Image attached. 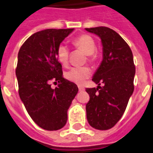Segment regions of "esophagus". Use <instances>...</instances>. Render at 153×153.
I'll use <instances>...</instances> for the list:
<instances>
[{"label":"esophagus","mask_w":153,"mask_h":153,"mask_svg":"<svg viewBox=\"0 0 153 153\" xmlns=\"http://www.w3.org/2000/svg\"><path fill=\"white\" fill-rule=\"evenodd\" d=\"M78 88H79V91H84V87H82V86H79V87H78Z\"/></svg>","instance_id":"34e87169"}]
</instances>
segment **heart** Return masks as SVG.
<instances>
[{
  "label": "heart",
  "instance_id": "1",
  "mask_svg": "<svg viewBox=\"0 0 153 153\" xmlns=\"http://www.w3.org/2000/svg\"><path fill=\"white\" fill-rule=\"evenodd\" d=\"M72 44L76 49H79L85 53L88 62L94 63L98 59V53L96 51V44L91 36L83 34L78 36L72 41ZM70 51L66 45L59 44L56 49V57L58 60L62 64L66 65L69 61ZM91 70L88 66L73 67L66 73V79L77 84H82L87 78L90 77Z\"/></svg>",
  "mask_w": 153,
  "mask_h": 153
}]
</instances>
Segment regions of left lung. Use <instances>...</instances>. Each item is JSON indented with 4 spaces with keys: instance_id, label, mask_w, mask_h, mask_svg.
Segmentation results:
<instances>
[{
    "instance_id": "obj_1",
    "label": "left lung",
    "mask_w": 153,
    "mask_h": 153,
    "mask_svg": "<svg viewBox=\"0 0 153 153\" xmlns=\"http://www.w3.org/2000/svg\"><path fill=\"white\" fill-rule=\"evenodd\" d=\"M86 30L98 36L103 45V60L92 79L98 86L86 89L90 95L86 105L87 118L91 127L108 130L121 119L134 91L132 52L127 42L108 27Z\"/></svg>"
}]
</instances>
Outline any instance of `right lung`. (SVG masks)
I'll use <instances>...</instances> for the list:
<instances>
[{
	"label": "right lung",
	"mask_w": 153,
	"mask_h": 153,
	"mask_svg": "<svg viewBox=\"0 0 153 153\" xmlns=\"http://www.w3.org/2000/svg\"><path fill=\"white\" fill-rule=\"evenodd\" d=\"M74 28H49L36 32L22 45L18 55L16 76L18 94L30 117L48 131L62 128L78 87L62 76L56 49ZM58 82L53 89L51 82Z\"/></svg>",
	"instance_id": "1"
}]
</instances>
